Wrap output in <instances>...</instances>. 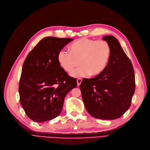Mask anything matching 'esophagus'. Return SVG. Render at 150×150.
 Returning a JSON list of instances; mask_svg holds the SVG:
<instances>
[{
    "label": "esophagus",
    "instance_id": "esophagus-1",
    "mask_svg": "<svg viewBox=\"0 0 150 150\" xmlns=\"http://www.w3.org/2000/svg\"><path fill=\"white\" fill-rule=\"evenodd\" d=\"M82 81V79H81V78H79V79H77V86H79V85H81V82Z\"/></svg>",
    "mask_w": 150,
    "mask_h": 150
}]
</instances>
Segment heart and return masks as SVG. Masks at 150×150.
Masks as SVG:
<instances>
[{
	"label": "heart",
	"instance_id": "b5f03b06",
	"mask_svg": "<svg viewBox=\"0 0 150 150\" xmlns=\"http://www.w3.org/2000/svg\"><path fill=\"white\" fill-rule=\"evenodd\" d=\"M69 52L61 50L57 54L60 67L71 73L80 64L79 68L73 71L74 77H96L101 74L108 67L110 59L112 49L108 42L87 38L77 40L69 47Z\"/></svg>",
	"mask_w": 150,
	"mask_h": 150
}]
</instances>
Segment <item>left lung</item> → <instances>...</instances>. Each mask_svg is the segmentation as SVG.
Segmentation results:
<instances>
[{"label": "left lung", "instance_id": "1", "mask_svg": "<svg viewBox=\"0 0 150 150\" xmlns=\"http://www.w3.org/2000/svg\"><path fill=\"white\" fill-rule=\"evenodd\" d=\"M112 54L104 72L91 79H83L80 89L84 105L93 117L115 120L129 108L135 91V74L130 59L113 36L103 38Z\"/></svg>", "mask_w": 150, "mask_h": 150}]
</instances>
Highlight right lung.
<instances>
[{"label":"right lung","mask_w":150,"mask_h":150,"mask_svg":"<svg viewBox=\"0 0 150 150\" xmlns=\"http://www.w3.org/2000/svg\"><path fill=\"white\" fill-rule=\"evenodd\" d=\"M73 40L47 37L28 53L19 83L20 103L26 115L37 122L54 119L61 113L68 93L76 79L59 65L57 54Z\"/></svg>","instance_id":"1"}]
</instances>
